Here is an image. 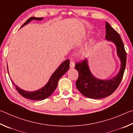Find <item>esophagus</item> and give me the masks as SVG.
<instances>
[{
  "label": "esophagus",
  "mask_w": 133,
  "mask_h": 133,
  "mask_svg": "<svg viewBox=\"0 0 133 133\" xmlns=\"http://www.w3.org/2000/svg\"><path fill=\"white\" fill-rule=\"evenodd\" d=\"M75 67V63H74V61H71L70 62V68H73Z\"/></svg>",
  "instance_id": "esophagus-1"
}]
</instances>
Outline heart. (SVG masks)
I'll return each mask as SVG.
<instances>
[{
    "instance_id": "obj_1",
    "label": "heart",
    "mask_w": 133,
    "mask_h": 133,
    "mask_svg": "<svg viewBox=\"0 0 133 133\" xmlns=\"http://www.w3.org/2000/svg\"><path fill=\"white\" fill-rule=\"evenodd\" d=\"M81 54H82V55H85L87 54V49H85V50H83L82 51V52H81Z\"/></svg>"
}]
</instances>
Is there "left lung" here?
Returning <instances> with one entry per match:
<instances>
[{
    "label": "left lung",
    "mask_w": 133,
    "mask_h": 133,
    "mask_svg": "<svg viewBox=\"0 0 133 133\" xmlns=\"http://www.w3.org/2000/svg\"><path fill=\"white\" fill-rule=\"evenodd\" d=\"M105 38L113 41L117 47V52L121 59V68L117 75L109 80H100L95 78L90 72L87 59H84L76 63L75 68L78 72V78L76 87L85 96L92 99H102L110 96L115 91L122 80L126 65L127 54L124 44L119 34L106 22Z\"/></svg>",
    "instance_id": "1"
}]
</instances>
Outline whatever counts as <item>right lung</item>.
<instances>
[{
	"label": "right lung",
	"instance_id": "1",
	"mask_svg": "<svg viewBox=\"0 0 133 133\" xmlns=\"http://www.w3.org/2000/svg\"><path fill=\"white\" fill-rule=\"evenodd\" d=\"M43 19V17H31L29 18L26 22L24 23L22 27L28 24L30 21L32 20H41ZM69 59L65 60L64 62H63L60 66L58 67L57 70H56L53 74L51 75V78L49 80L47 84L45 85V87L42 88L41 89H39L38 90L34 92H27L21 89L20 88H18L17 86L15 85V83L13 82L14 85L16 87V90L19 93V94L22 95L25 98L29 99L32 101H42L46 98H47L51 94H52L54 91L57 88L58 81H59L61 77L64 75L65 72L68 70L69 68ZM8 67V66H7Z\"/></svg>",
	"mask_w": 133,
	"mask_h": 133
}]
</instances>
